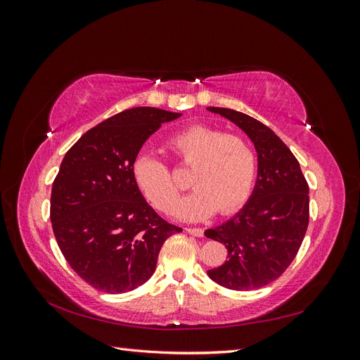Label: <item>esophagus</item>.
I'll return each mask as SVG.
<instances>
[{"instance_id":"obj_1","label":"esophagus","mask_w":360,"mask_h":360,"mask_svg":"<svg viewBox=\"0 0 360 360\" xmlns=\"http://www.w3.org/2000/svg\"><path fill=\"white\" fill-rule=\"evenodd\" d=\"M186 231L195 237H202L204 236V230L202 228H186Z\"/></svg>"}]
</instances>
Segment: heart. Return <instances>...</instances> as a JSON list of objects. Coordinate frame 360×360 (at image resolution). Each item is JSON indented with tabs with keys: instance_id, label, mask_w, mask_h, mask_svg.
Returning <instances> with one entry per match:
<instances>
[{
	"instance_id": "obj_1",
	"label": "heart",
	"mask_w": 360,
	"mask_h": 360,
	"mask_svg": "<svg viewBox=\"0 0 360 360\" xmlns=\"http://www.w3.org/2000/svg\"><path fill=\"white\" fill-rule=\"evenodd\" d=\"M168 148L180 167L192 168L195 188L177 207L181 184L171 169L155 156L141 153L132 162V176L139 191L163 213L188 221L237 212L249 200L257 176V156L248 141L225 130L195 124L174 135Z\"/></svg>"
}]
</instances>
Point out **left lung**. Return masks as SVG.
I'll return each instance as SVG.
<instances>
[{
    "label": "left lung",
    "mask_w": 360,
    "mask_h": 360,
    "mask_svg": "<svg viewBox=\"0 0 360 360\" xmlns=\"http://www.w3.org/2000/svg\"><path fill=\"white\" fill-rule=\"evenodd\" d=\"M240 127L258 153L252 195L230 221L204 236L225 245V263L207 271L217 284L257 290L278 279L296 258L309 224V186L297 159L266 124L228 108L210 106Z\"/></svg>",
    "instance_id": "1"
}]
</instances>
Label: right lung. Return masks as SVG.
Returning <instances> with one entry per match:
<instances>
[{"label": "right lung", "mask_w": 360, "mask_h": 360, "mask_svg": "<svg viewBox=\"0 0 360 360\" xmlns=\"http://www.w3.org/2000/svg\"><path fill=\"white\" fill-rule=\"evenodd\" d=\"M180 115L148 106L118 112L86 130L61 162L51 193L53 236L96 290L118 294L143 285L162 245L183 231L148 205L132 176L150 135Z\"/></svg>", "instance_id": "obj_1"}]
</instances>
